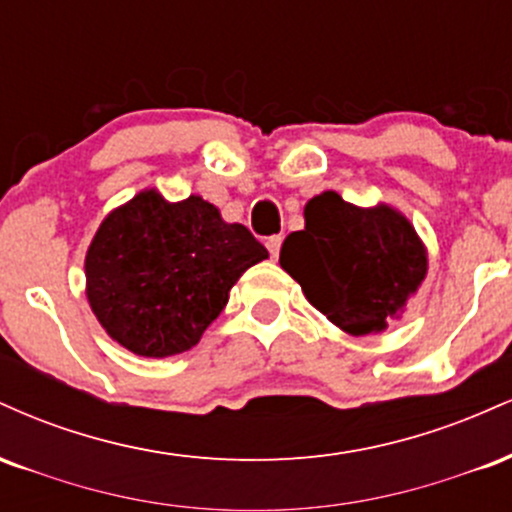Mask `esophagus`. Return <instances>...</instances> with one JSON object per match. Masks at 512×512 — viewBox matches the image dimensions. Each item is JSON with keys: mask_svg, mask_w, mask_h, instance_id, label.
I'll use <instances>...</instances> for the list:
<instances>
[{"mask_svg": "<svg viewBox=\"0 0 512 512\" xmlns=\"http://www.w3.org/2000/svg\"><path fill=\"white\" fill-rule=\"evenodd\" d=\"M281 240H284V238H281V236H272V238L267 240V250H269V255L274 257V260H276V257H279V250H281Z\"/></svg>", "mask_w": 512, "mask_h": 512, "instance_id": "34e87169", "label": "esophagus"}]
</instances>
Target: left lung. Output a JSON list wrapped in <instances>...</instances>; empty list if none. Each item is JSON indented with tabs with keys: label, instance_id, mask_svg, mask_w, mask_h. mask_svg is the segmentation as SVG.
Here are the masks:
<instances>
[{
	"label": "left lung",
	"instance_id": "obj_1",
	"mask_svg": "<svg viewBox=\"0 0 512 512\" xmlns=\"http://www.w3.org/2000/svg\"><path fill=\"white\" fill-rule=\"evenodd\" d=\"M303 216V231L281 245V267L339 330L383 332L426 276L428 255L414 226L387 204L361 209L332 190L310 199Z\"/></svg>",
	"mask_w": 512,
	"mask_h": 512
}]
</instances>
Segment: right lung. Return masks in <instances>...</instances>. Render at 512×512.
Here are the masks:
<instances>
[{"instance_id": "right-lung-1", "label": "right lung", "mask_w": 512, "mask_h": 512, "mask_svg": "<svg viewBox=\"0 0 512 512\" xmlns=\"http://www.w3.org/2000/svg\"><path fill=\"white\" fill-rule=\"evenodd\" d=\"M269 252L243 223L190 195L144 190L105 216L86 252V296L103 330L137 356L192 349L228 291Z\"/></svg>"}]
</instances>
